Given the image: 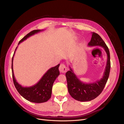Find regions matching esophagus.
Here are the masks:
<instances>
[{"mask_svg":"<svg viewBox=\"0 0 124 124\" xmlns=\"http://www.w3.org/2000/svg\"><path fill=\"white\" fill-rule=\"evenodd\" d=\"M59 71L61 73H65L67 71V68L65 66V65L64 64H61L60 65L59 68Z\"/></svg>","mask_w":124,"mask_h":124,"instance_id":"34e87169","label":"esophagus"}]
</instances>
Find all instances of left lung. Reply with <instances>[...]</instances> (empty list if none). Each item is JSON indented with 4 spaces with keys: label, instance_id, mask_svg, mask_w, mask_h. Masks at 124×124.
<instances>
[{
    "label": "left lung",
    "instance_id": "8db88e82",
    "mask_svg": "<svg viewBox=\"0 0 124 124\" xmlns=\"http://www.w3.org/2000/svg\"><path fill=\"white\" fill-rule=\"evenodd\" d=\"M92 34V37L88 46L89 47L100 46L103 48L107 55V63L101 78L89 83L81 81L69 66L70 70L66 73L68 92L73 99L80 101H90L98 96L106 85L110 72V54L108 48L98 34L93 32Z\"/></svg>",
    "mask_w": 124,
    "mask_h": 124
}]
</instances>
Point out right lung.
I'll return each mask as SVG.
<instances>
[{
    "label": "right lung",
    "mask_w": 124,
    "mask_h": 124,
    "mask_svg": "<svg viewBox=\"0 0 124 124\" xmlns=\"http://www.w3.org/2000/svg\"><path fill=\"white\" fill-rule=\"evenodd\" d=\"M43 31L44 30H36L31 31L19 42L18 45L30 37ZM17 48V47L15 50L14 56L12 58L11 69L13 81L17 92L23 98L32 102L42 103L48 101L51 97L53 84L60 74L58 69L60 64L49 69L42 76L41 79L35 85L29 87H23L16 81L13 70V60Z\"/></svg>",
    "instance_id": "obj_1"
}]
</instances>
